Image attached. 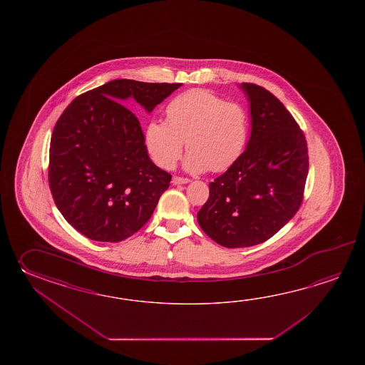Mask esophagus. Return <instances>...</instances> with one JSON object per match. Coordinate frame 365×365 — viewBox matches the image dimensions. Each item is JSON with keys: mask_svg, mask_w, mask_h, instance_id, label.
Wrapping results in <instances>:
<instances>
[{"mask_svg": "<svg viewBox=\"0 0 365 365\" xmlns=\"http://www.w3.org/2000/svg\"><path fill=\"white\" fill-rule=\"evenodd\" d=\"M190 180L186 179V178H180V176H173V179H172V182L175 184V185H180V184H187Z\"/></svg>", "mask_w": 365, "mask_h": 365, "instance_id": "1", "label": "esophagus"}]
</instances>
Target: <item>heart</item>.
Wrapping results in <instances>:
<instances>
[{
    "label": "heart",
    "instance_id": "obj_1",
    "mask_svg": "<svg viewBox=\"0 0 365 365\" xmlns=\"http://www.w3.org/2000/svg\"><path fill=\"white\" fill-rule=\"evenodd\" d=\"M167 120L146 125L145 143L159 167L171 170L185 148L187 171H227L248 146L250 117L240 103L206 88H193L173 98Z\"/></svg>",
    "mask_w": 365,
    "mask_h": 365
}]
</instances>
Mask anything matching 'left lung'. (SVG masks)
I'll use <instances>...</instances> for the list:
<instances>
[{"label":"left lung","instance_id":"obj_1","mask_svg":"<svg viewBox=\"0 0 365 365\" xmlns=\"http://www.w3.org/2000/svg\"><path fill=\"white\" fill-rule=\"evenodd\" d=\"M241 86L250 101L248 146L210 182L197 214L203 232L225 248L261 244L287 225L303 203L309 170L305 135L283 103L261 86Z\"/></svg>","mask_w":365,"mask_h":365}]
</instances>
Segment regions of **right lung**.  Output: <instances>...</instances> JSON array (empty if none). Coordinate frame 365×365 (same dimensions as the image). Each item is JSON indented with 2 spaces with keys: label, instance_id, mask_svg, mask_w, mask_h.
Instances as JSON below:
<instances>
[{
  "label": "right lung",
  "instance_id": "right-lung-1",
  "mask_svg": "<svg viewBox=\"0 0 365 365\" xmlns=\"http://www.w3.org/2000/svg\"><path fill=\"white\" fill-rule=\"evenodd\" d=\"M181 83L115 79L81 93L57 120L48 181L57 209L91 240L118 242L146 225L172 176L150 160L140 120L118 101L151 112Z\"/></svg>",
  "mask_w": 365,
  "mask_h": 365
}]
</instances>
